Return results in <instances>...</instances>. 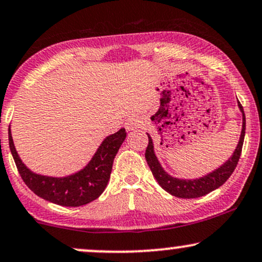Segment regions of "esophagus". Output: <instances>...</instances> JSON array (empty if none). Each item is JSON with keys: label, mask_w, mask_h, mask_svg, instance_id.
<instances>
[{"label": "esophagus", "mask_w": 262, "mask_h": 262, "mask_svg": "<svg viewBox=\"0 0 262 262\" xmlns=\"http://www.w3.org/2000/svg\"><path fill=\"white\" fill-rule=\"evenodd\" d=\"M124 125H125V129H127V130H134V129L139 128L140 119L138 117H135V116H133V117H129L127 121H125Z\"/></svg>", "instance_id": "obj_1"}]
</instances>
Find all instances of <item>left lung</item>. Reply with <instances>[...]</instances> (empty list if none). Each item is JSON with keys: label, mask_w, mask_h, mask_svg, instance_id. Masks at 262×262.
Instances as JSON below:
<instances>
[{"label": "left lung", "mask_w": 262, "mask_h": 262, "mask_svg": "<svg viewBox=\"0 0 262 262\" xmlns=\"http://www.w3.org/2000/svg\"><path fill=\"white\" fill-rule=\"evenodd\" d=\"M239 108L243 113V128L239 143L235 147L233 155L229 157L228 161H226L220 168L215 169L213 172L209 173L207 176L198 178V179H179L169 176L168 173L165 172L160 165L159 160L154 152V144L152 139L149 134V144H147L146 151H145V159H146L147 165H149L151 172H152L154 177L161 185L162 189H165L167 193H169L173 196L182 198V199H194V198H200L204 195L211 193L215 189L220 188L222 184H225L227 179L231 177L233 171L238 165L239 157H241L243 143H244V135H245V115L243 111V106L241 102H238Z\"/></svg>", "instance_id": "8db88e82"}]
</instances>
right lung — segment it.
<instances>
[{"instance_id":"obj_1","label":"right lung","mask_w":262,"mask_h":262,"mask_svg":"<svg viewBox=\"0 0 262 262\" xmlns=\"http://www.w3.org/2000/svg\"><path fill=\"white\" fill-rule=\"evenodd\" d=\"M125 137H127L125 129H119L117 133L110 135L102 141L91 161L81 171L68 177L55 178L36 174L27 168L14 147L11 128L8 129L9 149L18 172L28 188L37 196L50 203L69 207L89 204L103 193L111 176L113 160Z\"/></svg>"}]
</instances>
